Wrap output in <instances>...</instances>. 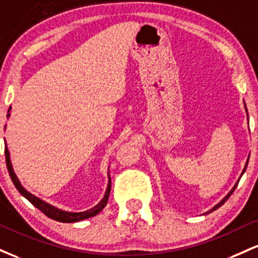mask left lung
<instances>
[{
  "label": "left lung",
  "mask_w": 258,
  "mask_h": 258,
  "mask_svg": "<svg viewBox=\"0 0 258 258\" xmlns=\"http://www.w3.org/2000/svg\"><path fill=\"white\" fill-rule=\"evenodd\" d=\"M244 105H245V101H244ZM245 111H246V113H247V108H246V105H245ZM247 117H248V114H247ZM247 119H248V118H247ZM248 157H250V155H248ZM247 163H248V160H247V161H246V164H245L244 169H242V173H241V175H242V174H244V173H245V170H246V167H247ZM241 175H240V178H241ZM239 180H240V179H239ZM239 180H238V181H236V184H235V185H234V186H233V189H231V190H230V191L227 194V196H225V198H223V199H222V201H221V202H219V204H217L215 207H213V208H211V210H210V211H208V212H206V213H211V212H213V211H216V210H217V208H219V207H221V206H222V205H223V204H224V202H225V201H227V200H228V199H229V196L231 195V194H233V191H234V190H235V187H236V186H238V183H239Z\"/></svg>",
  "instance_id": "left-lung-1"
}]
</instances>
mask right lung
<instances>
[{
	"label": "right lung",
	"mask_w": 258,
	"mask_h": 258,
	"mask_svg": "<svg viewBox=\"0 0 258 258\" xmlns=\"http://www.w3.org/2000/svg\"><path fill=\"white\" fill-rule=\"evenodd\" d=\"M10 112H11V107H10V109H8L7 118H10V115H11ZM5 129H6V126H5ZM5 153H6V163H7L8 173H10V176H11V179H12L14 186L17 187V190H18V191L28 200V201H30L34 206H35L36 208H39V210L41 211L42 213H45L48 218L53 219V221H57V222H62V223L80 222V221H84V219H86V218H91V217L98 215V213H100L107 205L109 192H111V178H109V175H108V184H107L105 196H103L102 200L98 202L96 206H94L88 211H84V212H68V211H63V210H59V208L52 206V205L43 201V200L39 199L37 196L33 195L31 192H29L28 190H25L24 187H23V185L20 184L19 179L17 178L16 173H14V170H13L12 162H11L10 151H8V149H7V144H6Z\"/></svg>",
	"instance_id": "right-lung-1"
}]
</instances>
